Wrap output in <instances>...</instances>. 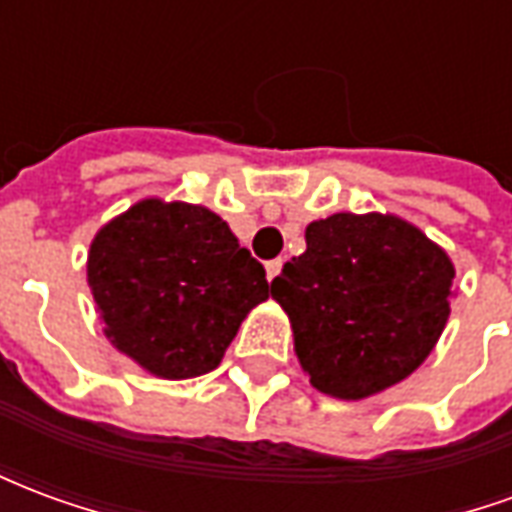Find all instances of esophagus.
Segmentation results:
<instances>
[{
    "instance_id": "obj_1",
    "label": "esophagus",
    "mask_w": 512,
    "mask_h": 512,
    "mask_svg": "<svg viewBox=\"0 0 512 512\" xmlns=\"http://www.w3.org/2000/svg\"><path fill=\"white\" fill-rule=\"evenodd\" d=\"M282 271V260H268L266 263V277L274 279Z\"/></svg>"
}]
</instances>
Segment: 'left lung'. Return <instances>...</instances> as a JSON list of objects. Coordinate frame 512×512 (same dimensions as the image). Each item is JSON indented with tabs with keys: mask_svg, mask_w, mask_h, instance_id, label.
<instances>
[{
	"mask_svg": "<svg viewBox=\"0 0 512 512\" xmlns=\"http://www.w3.org/2000/svg\"><path fill=\"white\" fill-rule=\"evenodd\" d=\"M304 238L307 252L285 263L271 299L288 312L310 384L340 400L400 384L447 326L450 255L395 213H332Z\"/></svg>",
	"mask_w": 512,
	"mask_h": 512,
	"instance_id": "left-lung-1",
	"label": "left lung"
}]
</instances>
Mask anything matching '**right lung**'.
Instances as JSON below:
<instances>
[{"instance_id":"obj_1","label":"right lung","mask_w":512,"mask_h":512,"mask_svg":"<svg viewBox=\"0 0 512 512\" xmlns=\"http://www.w3.org/2000/svg\"><path fill=\"white\" fill-rule=\"evenodd\" d=\"M87 285L104 334L150 376L211 373L268 299L266 268L205 205L147 197L95 233Z\"/></svg>"}]
</instances>
